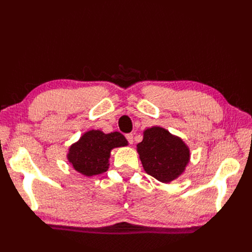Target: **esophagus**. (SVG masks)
<instances>
[{
	"label": "esophagus",
	"instance_id": "1",
	"mask_svg": "<svg viewBox=\"0 0 252 252\" xmlns=\"http://www.w3.org/2000/svg\"><path fill=\"white\" fill-rule=\"evenodd\" d=\"M126 139H127L129 144H132L133 143V134L132 133H127L126 134Z\"/></svg>",
	"mask_w": 252,
	"mask_h": 252
}]
</instances>
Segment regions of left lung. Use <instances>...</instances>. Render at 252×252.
<instances>
[{"label": "left lung", "instance_id": "8db88e82", "mask_svg": "<svg viewBox=\"0 0 252 252\" xmlns=\"http://www.w3.org/2000/svg\"><path fill=\"white\" fill-rule=\"evenodd\" d=\"M136 147L144 170L163 183L177 179L189 162V149L184 142L161 127L145 130Z\"/></svg>", "mask_w": 252, "mask_h": 252}]
</instances>
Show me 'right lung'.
Masks as SVG:
<instances>
[{
  "mask_svg": "<svg viewBox=\"0 0 252 252\" xmlns=\"http://www.w3.org/2000/svg\"><path fill=\"white\" fill-rule=\"evenodd\" d=\"M126 145L125 136L118 131L105 134L100 130H90L70 147L68 159L75 170L91 177L108 169L112 148Z\"/></svg>",
  "mask_w": 252,
  "mask_h": 252,
  "instance_id": "right-lung-1",
  "label": "right lung"
}]
</instances>
